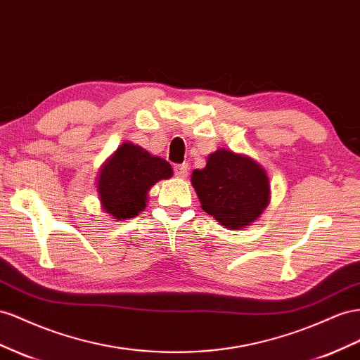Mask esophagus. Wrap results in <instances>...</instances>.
I'll use <instances>...</instances> for the list:
<instances>
[{
  "label": "esophagus",
  "mask_w": 360,
  "mask_h": 360,
  "mask_svg": "<svg viewBox=\"0 0 360 360\" xmlns=\"http://www.w3.org/2000/svg\"><path fill=\"white\" fill-rule=\"evenodd\" d=\"M188 171H189L188 163H180V165H176V167H174V174H176L179 179L186 177Z\"/></svg>",
  "instance_id": "1"
}]
</instances>
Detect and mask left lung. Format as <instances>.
<instances>
[{
    "mask_svg": "<svg viewBox=\"0 0 360 360\" xmlns=\"http://www.w3.org/2000/svg\"><path fill=\"white\" fill-rule=\"evenodd\" d=\"M201 209L230 230L248 227L266 209L271 186L266 171L244 154L217 150L206 168L191 176Z\"/></svg>",
    "mask_w": 360,
    "mask_h": 360,
    "instance_id": "obj_1",
    "label": "left lung"
}]
</instances>
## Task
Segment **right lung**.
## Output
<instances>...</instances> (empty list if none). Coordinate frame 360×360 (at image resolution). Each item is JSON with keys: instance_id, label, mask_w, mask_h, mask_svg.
Segmentation results:
<instances>
[{"instance_id": "1", "label": "right lung", "mask_w": 360, "mask_h": 360, "mask_svg": "<svg viewBox=\"0 0 360 360\" xmlns=\"http://www.w3.org/2000/svg\"><path fill=\"white\" fill-rule=\"evenodd\" d=\"M172 176L171 165L143 150L124 142L100 171L96 188L105 213L115 219L134 218L147 207L148 191L154 183Z\"/></svg>"}]
</instances>
